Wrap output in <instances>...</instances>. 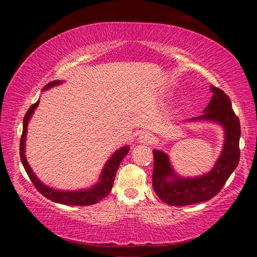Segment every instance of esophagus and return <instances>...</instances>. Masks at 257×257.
<instances>
[{"label":"esophagus","instance_id":"esophagus-1","mask_svg":"<svg viewBox=\"0 0 257 257\" xmlns=\"http://www.w3.org/2000/svg\"><path fill=\"white\" fill-rule=\"evenodd\" d=\"M139 142L141 143H143V144H151V143H153V141H154V137H153V135H152L151 133H149V132H144V133H142L141 135H139Z\"/></svg>","mask_w":257,"mask_h":257}]
</instances>
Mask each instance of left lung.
Wrapping results in <instances>:
<instances>
[{"label": "left lung", "instance_id": "obj_1", "mask_svg": "<svg viewBox=\"0 0 257 257\" xmlns=\"http://www.w3.org/2000/svg\"><path fill=\"white\" fill-rule=\"evenodd\" d=\"M211 90L213 96L203 114L190 120H208L223 125L225 132L224 146L214 168L205 176L182 179L173 172L167 154L162 151H153V188L161 201L169 205L185 206L213 198L220 193L238 165L240 158V122L231 108V101L228 95L214 86L211 87ZM169 177L172 178L171 181L168 180Z\"/></svg>", "mask_w": 257, "mask_h": 257}]
</instances>
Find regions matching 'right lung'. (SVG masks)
I'll return each mask as SVG.
<instances>
[{
	"mask_svg": "<svg viewBox=\"0 0 257 257\" xmlns=\"http://www.w3.org/2000/svg\"><path fill=\"white\" fill-rule=\"evenodd\" d=\"M59 84H61L60 80L51 81L44 87V89H47L52 86H55ZM37 105H38V101L35 104H33V105L28 108V111L26 112L25 118H24L23 135H21V139H20L21 162H23L25 170L27 172L29 179L32 180L35 188L40 191L43 196L49 198L50 201L64 204V205H79V206L93 205V204H96L104 197H106L112 189V185H113V181H114L116 170H118L121 161H122L124 156L128 154V152L130 151V147L129 146L121 147L120 150L116 151L115 153L111 156V159L107 161L105 167L103 169L101 181H99L97 185L92 187V188L86 189V190H79V191H59V190L52 189L50 187L43 185L42 182L37 179V177L35 176L32 168L29 167V164L25 156V142H26V135H27L28 121L34 113L35 108L37 107Z\"/></svg>",
	"mask_w": 257,
	"mask_h": 257,
	"instance_id": "1",
	"label": "right lung"
}]
</instances>
